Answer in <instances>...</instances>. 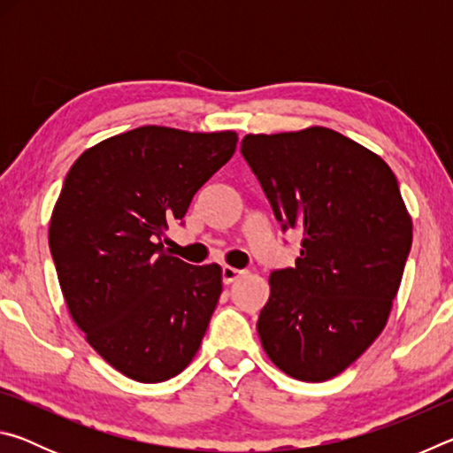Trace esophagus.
Here are the masks:
<instances>
[{
	"label": "esophagus",
	"instance_id": "obj_1",
	"mask_svg": "<svg viewBox=\"0 0 453 453\" xmlns=\"http://www.w3.org/2000/svg\"><path fill=\"white\" fill-rule=\"evenodd\" d=\"M243 273L245 272L235 270V267H232V265H224V270H221V280H224L226 286H229V283H234L235 280H240Z\"/></svg>",
	"mask_w": 453,
	"mask_h": 453
}]
</instances>
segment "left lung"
Here are the masks:
<instances>
[{
  "label": "left lung",
  "instance_id": "8db88e82",
  "mask_svg": "<svg viewBox=\"0 0 453 453\" xmlns=\"http://www.w3.org/2000/svg\"><path fill=\"white\" fill-rule=\"evenodd\" d=\"M242 153L281 229L303 234L294 267L270 275L257 319L267 357L302 381L349 367L388 324L411 218L378 153L327 127L248 134Z\"/></svg>",
  "mask_w": 453,
  "mask_h": 453
}]
</instances>
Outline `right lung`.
<instances>
[{"label": "right lung", "instance_id": "1", "mask_svg": "<svg viewBox=\"0 0 453 453\" xmlns=\"http://www.w3.org/2000/svg\"><path fill=\"white\" fill-rule=\"evenodd\" d=\"M235 132L143 126L75 159L50 219L67 310L107 364L142 383L186 370L221 294L218 264L189 265L162 237L229 162Z\"/></svg>", "mask_w": 453, "mask_h": 453}]
</instances>
